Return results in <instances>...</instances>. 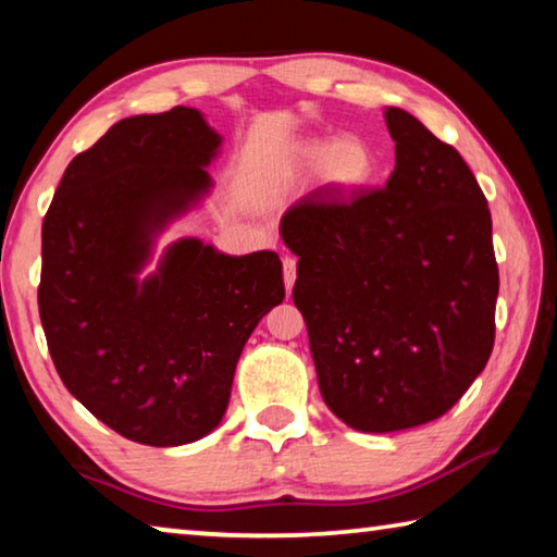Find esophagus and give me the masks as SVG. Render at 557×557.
Segmentation results:
<instances>
[{
    "instance_id": "obj_1",
    "label": "esophagus",
    "mask_w": 557,
    "mask_h": 557,
    "mask_svg": "<svg viewBox=\"0 0 557 557\" xmlns=\"http://www.w3.org/2000/svg\"><path fill=\"white\" fill-rule=\"evenodd\" d=\"M282 280H285V287H287V295L295 287V280H297V260L285 256L282 258Z\"/></svg>"
}]
</instances>
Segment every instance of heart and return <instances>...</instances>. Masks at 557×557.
Wrapping results in <instances>:
<instances>
[{
    "instance_id": "b5f03b06",
    "label": "heart",
    "mask_w": 557,
    "mask_h": 557,
    "mask_svg": "<svg viewBox=\"0 0 557 557\" xmlns=\"http://www.w3.org/2000/svg\"><path fill=\"white\" fill-rule=\"evenodd\" d=\"M297 172H319V178L336 191H354L371 182L375 159L371 147L358 137L301 139L292 154Z\"/></svg>"
}]
</instances>
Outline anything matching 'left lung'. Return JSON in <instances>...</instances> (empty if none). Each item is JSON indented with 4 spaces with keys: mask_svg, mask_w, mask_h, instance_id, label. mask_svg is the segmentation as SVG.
Masks as SVG:
<instances>
[{
    "mask_svg": "<svg viewBox=\"0 0 557 557\" xmlns=\"http://www.w3.org/2000/svg\"><path fill=\"white\" fill-rule=\"evenodd\" d=\"M395 169L383 188H314L282 215L292 289L322 398L361 432L437 420L492 356L498 268L492 213L455 147L385 108Z\"/></svg>",
    "mask_w": 557,
    "mask_h": 557,
    "instance_id": "1",
    "label": "left lung"
}]
</instances>
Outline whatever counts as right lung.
<instances>
[{
  "label": "right lung",
  "mask_w": 557,
  "mask_h": 557,
  "mask_svg": "<svg viewBox=\"0 0 557 557\" xmlns=\"http://www.w3.org/2000/svg\"><path fill=\"white\" fill-rule=\"evenodd\" d=\"M221 135L199 110L112 125L65 169L41 228L39 314L65 388L117 435L188 445L219 428L252 329L285 299L277 252L157 235L211 191Z\"/></svg>",
  "instance_id": "obj_1"
}]
</instances>
